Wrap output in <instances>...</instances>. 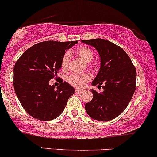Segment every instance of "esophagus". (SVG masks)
<instances>
[{"instance_id": "1", "label": "esophagus", "mask_w": 157, "mask_h": 157, "mask_svg": "<svg viewBox=\"0 0 157 157\" xmlns=\"http://www.w3.org/2000/svg\"><path fill=\"white\" fill-rule=\"evenodd\" d=\"M81 90H78V89H76V90H75V93L76 94H80V93H81Z\"/></svg>"}]
</instances>
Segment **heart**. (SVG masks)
I'll return each mask as SVG.
<instances>
[{"mask_svg":"<svg viewBox=\"0 0 157 157\" xmlns=\"http://www.w3.org/2000/svg\"><path fill=\"white\" fill-rule=\"evenodd\" d=\"M76 54L80 58H81L86 63L91 62L94 59V52L89 47L87 46H80L77 48L75 51ZM70 62V53L67 52L63 56L61 60V67L63 70H66L68 69ZM92 75L90 73H83V74H72L67 77V80L69 83L72 86L77 88H83L87 83L91 80Z\"/></svg>","mask_w":157,"mask_h":157,"instance_id":"1","label":"heart"}]
</instances>
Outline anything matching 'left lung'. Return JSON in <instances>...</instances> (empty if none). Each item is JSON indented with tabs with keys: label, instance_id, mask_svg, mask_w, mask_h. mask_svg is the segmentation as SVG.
<instances>
[{
	"label": "left lung",
	"instance_id": "obj_1",
	"mask_svg": "<svg viewBox=\"0 0 157 157\" xmlns=\"http://www.w3.org/2000/svg\"><path fill=\"white\" fill-rule=\"evenodd\" d=\"M82 42L94 47L100 55V70L92 85L104 89L102 92L91 90L93 99L86 103V112L95 120L110 121L124 112L132 98L136 90V67L122 48L113 42L102 39Z\"/></svg>",
	"mask_w": 157,
	"mask_h": 157
}]
</instances>
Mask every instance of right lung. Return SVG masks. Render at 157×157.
<instances>
[{
    "mask_svg": "<svg viewBox=\"0 0 157 157\" xmlns=\"http://www.w3.org/2000/svg\"><path fill=\"white\" fill-rule=\"evenodd\" d=\"M77 41H45L28 49L14 64V88L26 112L41 121H50L63 112L74 88L60 79L56 90L49 80L57 77L65 51Z\"/></svg>",
    "mask_w": 157,
    "mask_h": 157,
    "instance_id": "right-lung-1",
    "label": "right lung"
}]
</instances>
